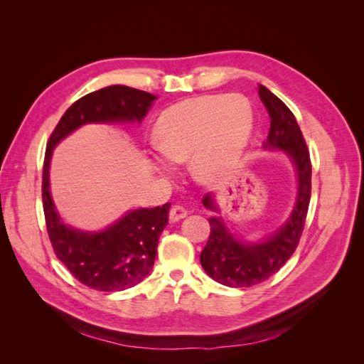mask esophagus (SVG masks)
Masks as SVG:
<instances>
[{"mask_svg":"<svg viewBox=\"0 0 364 364\" xmlns=\"http://www.w3.org/2000/svg\"><path fill=\"white\" fill-rule=\"evenodd\" d=\"M186 215V209L179 206V205H173L170 208V213H168V218L171 220V222H178V220L183 218Z\"/></svg>","mask_w":364,"mask_h":364,"instance_id":"obj_1","label":"esophagus"}]
</instances>
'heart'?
I'll return each instance as SVG.
<instances>
[{"mask_svg": "<svg viewBox=\"0 0 364 364\" xmlns=\"http://www.w3.org/2000/svg\"><path fill=\"white\" fill-rule=\"evenodd\" d=\"M253 124L252 106L243 95L186 98L161 114L155 138L162 170L190 159L197 179L213 182L234 167L247 146Z\"/></svg>", "mask_w": 364, "mask_h": 364, "instance_id": "heart-1", "label": "heart"}]
</instances>
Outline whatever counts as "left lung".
<instances>
[{"label": "left lung", "mask_w": 364, "mask_h": 364, "mask_svg": "<svg viewBox=\"0 0 364 364\" xmlns=\"http://www.w3.org/2000/svg\"><path fill=\"white\" fill-rule=\"evenodd\" d=\"M258 94L270 115L269 136L262 146L282 149L291 158L299 178V193L289 222L262 243H241L220 218H209L211 232L200 253L202 267L214 281L235 289L269 279L289 261L299 245L311 197V159L299 124L290 109L266 86L261 85ZM203 205L215 211L211 194H205Z\"/></svg>", "instance_id": "1"}]
</instances>
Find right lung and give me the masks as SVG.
<instances>
[{"label":"right lung","instance_id":"1","mask_svg":"<svg viewBox=\"0 0 364 364\" xmlns=\"http://www.w3.org/2000/svg\"><path fill=\"white\" fill-rule=\"evenodd\" d=\"M155 98L124 85L86 94L62 115L47 142L42 168V205L53 250L77 281L98 291L126 290L147 277L156 258L159 235L168 223L170 203L130 211L97 234L70 229L54 209L48 190L51 153L59 141L82 124L141 121Z\"/></svg>","mask_w":364,"mask_h":364}]
</instances>
